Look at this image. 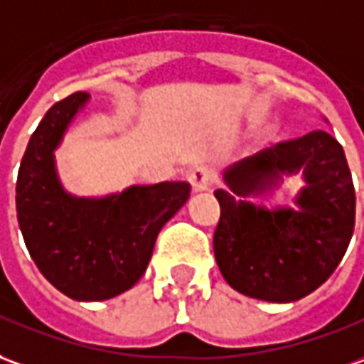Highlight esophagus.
Returning a JSON list of instances; mask_svg holds the SVG:
<instances>
[{
	"instance_id": "esophagus-1",
	"label": "esophagus",
	"mask_w": 364,
	"mask_h": 364,
	"mask_svg": "<svg viewBox=\"0 0 364 364\" xmlns=\"http://www.w3.org/2000/svg\"><path fill=\"white\" fill-rule=\"evenodd\" d=\"M189 183H191V189L195 191V193H203V191L210 189V185H213V177H210V171H208L207 167H195V169H191L189 171Z\"/></svg>"
}]
</instances>
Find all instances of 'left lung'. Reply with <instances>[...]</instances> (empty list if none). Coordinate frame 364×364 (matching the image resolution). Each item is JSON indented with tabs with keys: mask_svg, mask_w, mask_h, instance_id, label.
<instances>
[{
	"mask_svg": "<svg viewBox=\"0 0 364 364\" xmlns=\"http://www.w3.org/2000/svg\"><path fill=\"white\" fill-rule=\"evenodd\" d=\"M306 187L296 208L266 209L252 196L269 192L286 174ZM228 189L213 246L226 284L244 296L288 304L327 282L355 230V187L341 144L327 132L282 141L225 169Z\"/></svg>",
	"mask_w": 364,
	"mask_h": 364,
	"instance_id": "left-lung-1",
	"label": "left lung"
}]
</instances>
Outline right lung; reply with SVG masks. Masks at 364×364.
I'll list each match as a JSON object with an SVG mask.
<instances>
[{"mask_svg": "<svg viewBox=\"0 0 364 364\" xmlns=\"http://www.w3.org/2000/svg\"><path fill=\"white\" fill-rule=\"evenodd\" d=\"M88 98V92L67 96L33 132L19 165L15 207L41 274L73 299L102 301L144 276L159 230L187 203L191 187L185 181L134 185L102 199L63 189L55 149Z\"/></svg>", "mask_w": 364, "mask_h": 364, "instance_id": "1", "label": "right lung"}]
</instances>
